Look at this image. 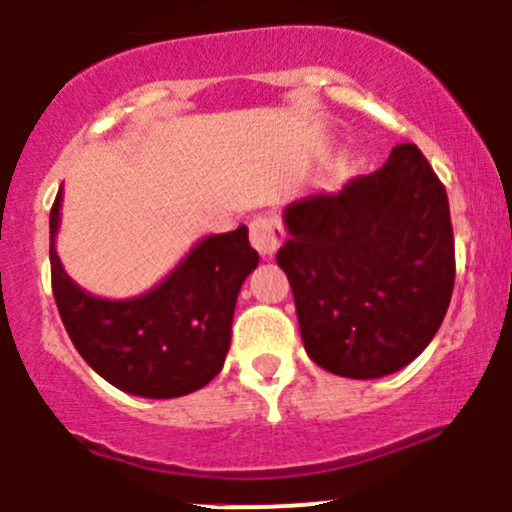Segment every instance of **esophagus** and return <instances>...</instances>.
<instances>
[{
    "label": "esophagus",
    "mask_w": 512,
    "mask_h": 512,
    "mask_svg": "<svg viewBox=\"0 0 512 512\" xmlns=\"http://www.w3.org/2000/svg\"><path fill=\"white\" fill-rule=\"evenodd\" d=\"M286 241V231L271 216H258L251 221V244L263 258H271Z\"/></svg>",
    "instance_id": "esophagus-1"
}]
</instances>
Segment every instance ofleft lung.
Masks as SVG:
<instances>
[{
    "label": "left lung",
    "instance_id": "1",
    "mask_svg": "<svg viewBox=\"0 0 512 512\" xmlns=\"http://www.w3.org/2000/svg\"><path fill=\"white\" fill-rule=\"evenodd\" d=\"M276 261L311 361L343 378L401 371L433 341L455 281L448 194L416 144L336 194L283 211Z\"/></svg>",
    "mask_w": 512,
    "mask_h": 512
}]
</instances>
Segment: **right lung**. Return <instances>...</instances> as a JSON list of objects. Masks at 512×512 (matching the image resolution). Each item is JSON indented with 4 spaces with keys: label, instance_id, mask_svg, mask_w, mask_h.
<instances>
[{
    "label": "right lung",
    "instance_id": "add662e5",
    "mask_svg": "<svg viewBox=\"0 0 512 512\" xmlns=\"http://www.w3.org/2000/svg\"><path fill=\"white\" fill-rule=\"evenodd\" d=\"M62 189L49 214V261L59 316L74 348L119 391L179 398L224 368L241 283L258 266L249 229L206 236L151 291L124 301L86 293L54 249Z\"/></svg>",
    "mask_w": 512,
    "mask_h": 512
}]
</instances>
